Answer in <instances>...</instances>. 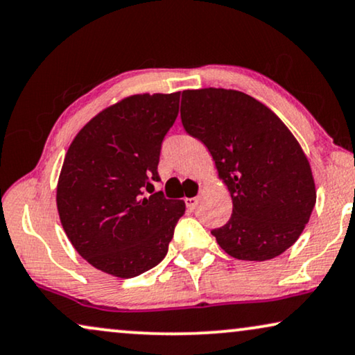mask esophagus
Here are the masks:
<instances>
[{
	"label": "esophagus",
	"mask_w": 355,
	"mask_h": 355,
	"mask_svg": "<svg viewBox=\"0 0 355 355\" xmlns=\"http://www.w3.org/2000/svg\"><path fill=\"white\" fill-rule=\"evenodd\" d=\"M198 198H185V205H187V207L188 209H195L196 207V205H198Z\"/></svg>",
	"instance_id": "esophagus-1"
}]
</instances>
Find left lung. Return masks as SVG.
<instances>
[{"label": "left lung", "instance_id": "left-lung-1", "mask_svg": "<svg viewBox=\"0 0 355 355\" xmlns=\"http://www.w3.org/2000/svg\"><path fill=\"white\" fill-rule=\"evenodd\" d=\"M183 128L209 150L232 198V216L211 230L227 254L266 261L292 247L316 202L310 162L276 113L232 89L183 91Z\"/></svg>", "mask_w": 355, "mask_h": 355}]
</instances>
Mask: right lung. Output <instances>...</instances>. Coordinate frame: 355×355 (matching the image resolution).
<instances>
[{"instance_id":"add662e5","label":"right lung","mask_w":355,"mask_h":355,"mask_svg":"<svg viewBox=\"0 0 355 355\" xmlns=\"http://www.w3.org/2000/svg\"><path fill=\"white\" fill-rule=\"evenodd\" d=\"M180 92L136 94L97 113L76 135L61 167L56 206L81 257L121 279L165 258L185 202L153 193L164 136Z\"/></svg>"}]
</instances>
